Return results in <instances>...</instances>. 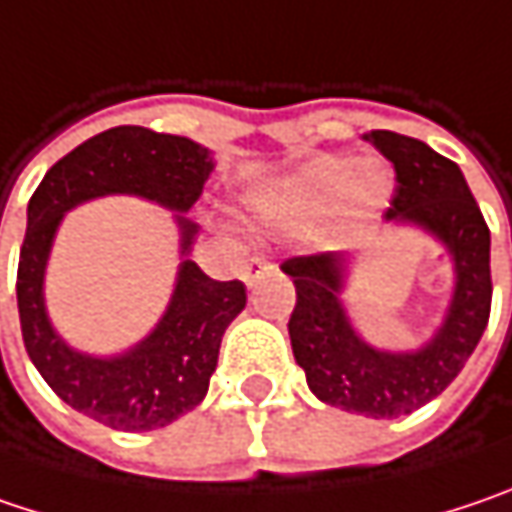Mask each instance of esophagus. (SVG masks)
Returning a JSON list of instances; mask_svg holds the SVG:
<instances>
[{
  "label": "esophagus",
  "mask_w": 512,
  "mask_h": 512,
  "mask_svg": "<svg viewBox=\"0 0 512 512\" xmlns=\"http://www.w3.org/2000/svg\"><path fill=\"white\" fill-rule=\"evenodd\" d=\"M272 269H275V266H272L266 257H252V260L243 266V281H246V286H255L257 281H260L263 275H269Z\"/></svg>",
  "instance_id": "esophagus-1"
}]
</instances>
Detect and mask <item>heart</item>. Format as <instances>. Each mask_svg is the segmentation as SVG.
Wrapping results in <instances>:
<instances>
[{
	"label": "heart",
	"instance_id": "b5f03b06",
	"mask_svg": "<svg viewBox=\"0 0 512 512\" xmlns=\"http://www.w3.org/2000/svg\"><path fill=\"white\" fill-rule=\"evenodd\" d=\"M391 173L379 162H359L353 156H324L263 196L266 214L289 228H304L327 220L336 208L350 226H362L391 199Z\"/></svg>",
	"mask_w": 512,
	"mask_h": 512
}]
</instances>
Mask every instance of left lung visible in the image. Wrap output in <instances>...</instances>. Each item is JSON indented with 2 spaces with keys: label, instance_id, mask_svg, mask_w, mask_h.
Listing matches in <instances>:
<instances>
[{
  "label": "left lung",
  "instance_id": "8db88e82",
  "mask_svg": "<svg viewBox=\"0 0 512 512\" xmlns=\"http://www.w3.org/2000/svg\"><path fill=\"white\" fill-rule=\"evenodd\" d=\"M365 138L397 173V194L385 220L435 234L452 257L455 289L443 324L417 350H379L353 330L339 298L347 275L345 255L289 257L281 269L298 295L289 316V339L310 391L327 406L391 420L446 391L481 342L493 301L490 228L455 162L391 130H374Z\"/></svg>",
  "mask_w": 512,
  "mask_h": 512
}]
</instances>
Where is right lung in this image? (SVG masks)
<instances>
[{"label": "right lung", "instance_id": "add662e5", "mask_svg": "<svg viewBox=\"0 0 512 512\" xmlns=\"http://www.w3.org/2000/svg\"><path fill=\"white\" fill-rule=\"evenodd\" d=\"M211 170V150L191 138L115 127L63 156L28 202L16 269L22 342L51 391L109 429H162L199 406L217 368L223 333L246 307V286L240 281H214L188 260L199 226L185 211L194 208ZM106 193L144 195L176 210L183 263L166 316L151 336L127 354L89 357L66 346L50 327L42 284L62 214Z\"/></svg>", "mask_w": 512, "mask_h": 512}]
</instances>
